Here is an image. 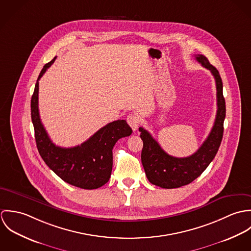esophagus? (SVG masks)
Listing matches in <instances>:
<instances>
[{
  "label": "esophagus",
  "instance_id": "34e87169",
  "mask_svg": "<svg viewBox=\"0 0 251 251\" xmlns=\"http://www.w3.org/2000/svg\"><path fill=\"white\" fill-rule=\"evenodd\" d=\"M126 121H127V124L131 126V128L133 130H136L138 128L139 124H140V119L136 114H129L126 117Z\"/></svg>",
  "mask_w": 251,
  "mask_h": 251
}]
</instances>
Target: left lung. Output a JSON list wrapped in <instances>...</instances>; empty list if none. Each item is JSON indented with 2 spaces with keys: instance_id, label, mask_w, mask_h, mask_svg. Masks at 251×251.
I'll return each mask as SVG.
<instances>
[{
  "instance_id": "1",
  "label": "left lung",
  "mask_w": 251,
  "mask_h": 251,
  "mask_svg": "<svg viewBox=\"0 0 251 251\" xmlns=\"http://www.w3.org/2000/svg\"><path fill=\"white\" fill-rule=\"evenodd\" d=\"M195 59L212 72L216 85L217 111L215 124L207 139L196 152L187 157L169 155L160 145L143 127H139L143 141L141 161L149 181L162 188H177L197 179L209 166L219 149L223 136V123L226 114L223 85L219 72L203 55H195Z\"/></svg>"
}]
</instances>
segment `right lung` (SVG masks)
I'll list each match as a JSON object with an SVG mask.
<instances>
[{
    "label": "right lung",
    "mask_w": 251,
    "mask_h": 251,
    "mask_svg": "<svg viewBox=\"0 0 251 251\" xmlns=\"http://www.w3.org/2000/svg\"><path fill=\"white\" fill-rule=\"evenodd\" d=\"M55 60L56 57L41 70L32 96L31 115L36 147L46 165L63 180L83 189H96L105 184L110 179L113 147L119 139L129 136L132 129L126 121L118 120L101 127L79 146L62 148L53 143L39 117L38 80Z\"/></svg>",
    "instance_id": "obj_1"
}]
</instances>
